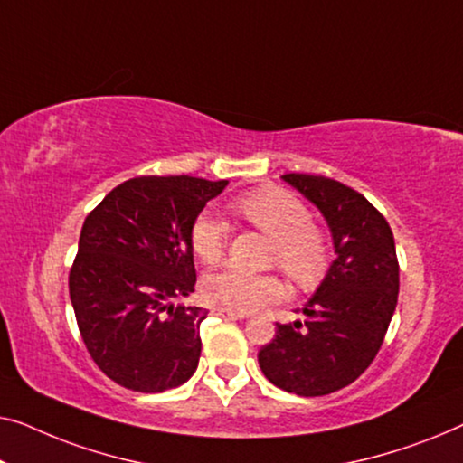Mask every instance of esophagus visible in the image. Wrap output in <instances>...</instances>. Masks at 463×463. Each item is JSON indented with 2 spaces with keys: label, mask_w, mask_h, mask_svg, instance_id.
<instances>
[{
  "label": "esophagus",
  "mask_w": 463,
  "mask_h": 463,
  "mask_svg": "<svg viewBox=\"0 0 463 463\" xmlns=\"http://www.w3.org/2000/svg\"><path fill=\"white\" fill-rule=\"evenodd\" d=\"M213 315L224 317V318H232V321H243V318H247L245 312H232V310H226V308H213Z\"/></svg>",
  "instance_id": "esophagus-1"
}]
</instances>
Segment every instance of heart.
I'll use <instances>...</instances> for the list:
<instances>
[{
	"instance_id": "1",
	"label": "heart",
	"mask_w": 463,
	"mask_h": 463,
	"mask_svg": "<svg viewBox=\"0 0 463 463\" xmlns=\"http://www.w3.org/2000/svg\"><path fill=\"white\" fill-rule=\"evenodd\" d=\"M247 222L272 239V260L299 285L315 283L327 269L329 247L325 234L312 226L310 210L283 188H260L234 203ZM229 243V224L216 212H201L191 226V245L205 264H218ZM203 294L218 308L253 312L283 296V283L275 275L229 269L205 279Z\"/></svg>"
}]
</instances>
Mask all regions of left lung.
I'll return each instance as SVG.
<instances>
[{
    "label": "left lung",
    "instance_id": "8db88e82",
    "mask_svg": "<svg viewBox=\"0 0 463 463\" xmlns=\"http://www.w3.org/2000/svg\"><path fill=\"white\" fill-rule=\"evenodd\" d=\"M281 178L321 212L335 260L304 304V321L277 323L258 353L269 382L298 396L353 383L380 350L399 299V262L386 218L354 188L325 175Z\"/></svg>",
    "mask_w": 463,
    "mask_h": 463
}]
</instances>
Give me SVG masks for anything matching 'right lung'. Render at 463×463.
Here are the masks:
<instances>
[{"label": "right lung", "mask_w": 463, "mask_h": 463, "mask_svg": "<svg viewBox=\"0 0 463 463\" xmlns=\"http://www.w3.org/2000/svg\"><path fill=\"white\" fill-rule=\"evenodd\" d=\"M229 180L140 175L104 197L83 222L69 294L94 363L134 392L182 386L201 356L205 308L194 291L191 226Z\"/></svg>", "instance_id": "1"}]
</instances>
